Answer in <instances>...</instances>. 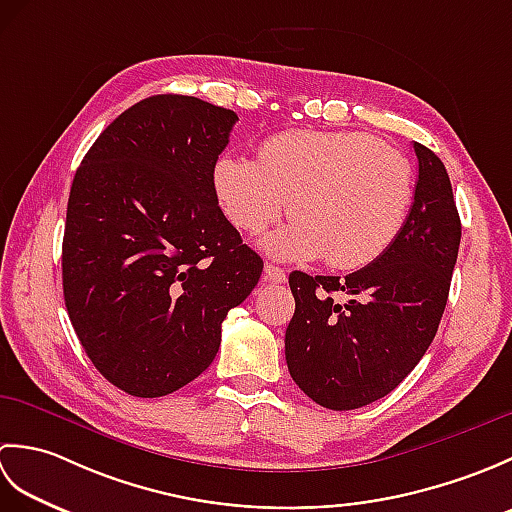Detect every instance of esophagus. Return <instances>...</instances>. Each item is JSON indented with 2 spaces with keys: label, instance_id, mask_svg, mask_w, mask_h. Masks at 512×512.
I'll use <instances>...</instances> for the list:
<instances>
[{
  "label": "esophagus",
  "instance_id": "esophagus-1",
  "mask_svg": "<svg viewBox=\"0 0 512 512\" xmlns=\"http://www.w3.org/2000/svg\"><path fill=\"white\" fill-rule=\"evenodd\" d=\"M264 279L266 281H273V284H286V270L279 268L275 264H266L264 268Z\"/></svg>",
  "mask_w": 512,
  "mask_h": 512
}]
</instances>
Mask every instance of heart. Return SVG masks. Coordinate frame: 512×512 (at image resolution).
Segmentation results:
<instances>
[{
	"mask_svg": "<svg viewBox=\"0 0 512 512\" xmlns=\"http://www.w3.org/2000/svg\"><path fill=\"white\" fill-rule=\"evenodd\" d=\"M213 189L239 231L257 235L286 211L295 222L270 235L268 255L334 270H358L383 257L405 231L413 167L402 151L363 132L295 129L266 138L257 160L224 154Z\"/></svg>",
	"mask_w": 512,
	"mask_h": 512,
	"instance_id": "b5f03b06",
	"label": "heart"
}]
</instances>
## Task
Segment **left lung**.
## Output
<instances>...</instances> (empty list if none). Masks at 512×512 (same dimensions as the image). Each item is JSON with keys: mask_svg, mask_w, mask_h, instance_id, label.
I'll list each match as a JSON object with an SVG mask.
<instances>
[{"mask_svg": "<svg viewBox=\"0 0 512 512\" xmlns=\"http://www.w3.org/2000/svg\"><path fill=\"white\" fill-rule=\"evenodd\" d=\"M413 151L416 193L396 244L345 279L299 270L288 279V372L325 409H358L396 389L429 350L447 306L462 224L442 160L420 143Z\"/></svg>", "mask_w": 512, "mask_h": 512, "instance_id": "obj_1", "label": "left lung"}]
</instances>
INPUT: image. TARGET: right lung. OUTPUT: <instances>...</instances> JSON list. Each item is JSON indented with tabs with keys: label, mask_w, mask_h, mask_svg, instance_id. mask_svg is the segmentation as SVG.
Here are the masks:
<instances>
[{
	"label": "right lung",
	"mask_w": 512,
	"mask_h": 512,
	"mask_svg": "<svg viewBox=\"0 0 512 512\" xmlns=\"http://www.w3.org/2000/svg\"><path fill=\"white\" fill-rule=\"evenodd\" d=\"M237 114L195 96L129 107L85 154L63 233V299L94 367L129 396H167L220 350L262 277L213 189Z\"/></svg>",
	"instance_id": "right-lung-1"
}]
</instances>
